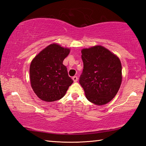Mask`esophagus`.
I'll list each match as a JSON object with an SVG mask.
<instances>
[{
    "mask_svg": "<svg viewBox=\"0 0 146 146\" xmlns=\"http://www.w3.org/2000/svg\"><path fill=\"white\" fill-rule=\"evenodd\" d=\"M72 79L73 80L74 82H77V80H78V77H77V76H73V77L72 78Z\"/></svg>",
    "mask_w": 146,
    "mask_h": 146,
    "instance_id": "1",
    "label": "esophagus"
}]
</instances>
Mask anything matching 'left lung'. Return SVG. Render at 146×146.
I'll return each instance as SVG.
<instances>
[{"label": "left lung", "instance_id": "8db88e82", "mask_svg": "<svg viewBox=\"0 0 146 146\" xmlns=\"http://www.w3.org/2000/svg\"><path fill=\"white\" fill-rule=\"evenodd\" d=\"M84 69L79 79L90 102L101 106L115 97L122 83V65L115 54L102 46L81 51Z\"/></svg>", "mask_w": 146, "mask_h": 146}]
</instances>
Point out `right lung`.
I'll use <instances>...</instances> for the list:
<instances>
[{
  "label": "right lung",
  "mask_w": 146,
  "mask_h": 146,
  "mask_svg": "<svg viewBox=\"0 0 146 146\" xmlns=\"http://www.w3.org/2000/svg\"><path fill=\"white\" fill-rule=\"evenodd\" d=\"M70 52L56 44L47 46L31 61L29 75L31 88L36 96L46 102L61 99L72 84L63 61Z\"/></svg>",
  "instance_id": "1"
}]
</instances>
